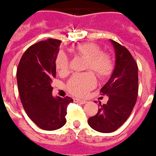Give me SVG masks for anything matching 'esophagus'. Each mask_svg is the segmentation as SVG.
<instances>
[{
  "label": "esophagus",
  "instance_id": "obj_1",
  "mask_svg": "<svg viewBox=\"0 0 156 156\" xmlns=\"http://www.w3.org/2000/svg\"><path fill=\"white\" fill-rule=\"evenodd\" d=\"M74 102H76V103H79V104H86L87 103V101H85V100H82V99H79V98H74Z\"/></svg>",
  "mask_w": 156,
  "mask_h": 156
}]
</instances>
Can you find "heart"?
Masks as SVG:
<instances>
[{"label":"heart","mask_w":156,"mask_h":156,"mask_svg":"<svg viewBox=\"0 0 156 156\" xmlns=\"http://www.w3.org/2000/svg\"><path fill=\"white\" fill-rule=\"evenodd\" d=\"M72 51L74 55L86 58L85 71H91L101 79L110 77L115 67L113 57L107 51H102L101 47L95 43L86 42L74 46ZM55 66L59 75L65 76L69 73L70 61L68 57L59 52L55 58ZM97 84V78L90 72L75 74L69 79L66 84L67 90L77 97H84Z\"/></svg>","instance_id":"obj_1"}]
</instances>
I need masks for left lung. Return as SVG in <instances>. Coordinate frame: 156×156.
Wrapping results in <instances>:
<instances>
[{
    "label": "left lung",
    "mask_w": 156,
    "mask_h": 156,
    "mask_svg": "<svg viewBox=\"0 0 156 156\" xmlns=\"http://www.w3.org/2000/svg\"><path fill=\"white\" fill-rule=\"evenodd\" d=\"M115 51V66L109 81L102 87L101 95L108 96L107 104L101 105L98 112L88 119L93 129L102 133L116 130L126 122L136 103L138 67L126 47L110 40Z\"/></svg>",
    "instance_id": "8db88e82"
}]
</instances>
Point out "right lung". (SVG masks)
Returning <instances> with one entry per match:
<instances>
[{
    "label": "right lung",
    "instance_id": "1",
    "mask_svg": "<svg viewBox=\"0 0 156 156\" xmlns=\"http://www.w3.org/2000/svg\"><path fill=\"white\" fill-rule=\"evenodd\" d=\"M59 40L48 39L31 46L25 51L17 68L20 98L26 113L38 127L55 130L66 122V110L73 100L53 98L52 78H56L55 58L58 53Z\"/></svg>",
    "mask_w": 156,
    "mask_h": 156
}]
</instances>
